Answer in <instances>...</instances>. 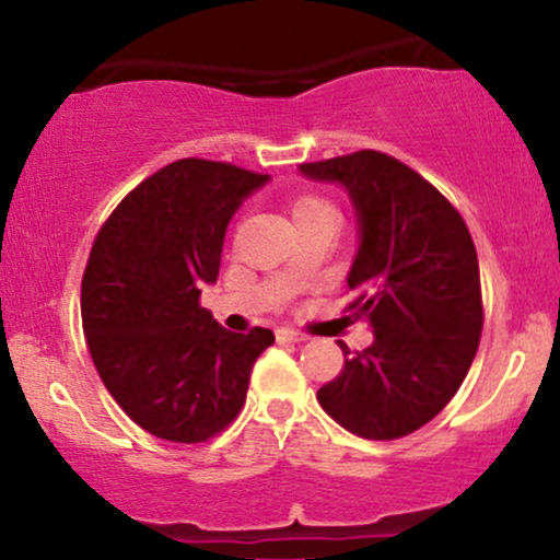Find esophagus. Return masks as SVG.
Listing matches in <instances>:
<instances>
[{
	"label": "esophagus",
	"mask_w": 560,
	"mask_h": 560,
	"mask_svg": "<svg viewBox=\"0 0 560 560\" xmlns=\"http://www.w3.org/2000/svg\"><path fill=\"white\" fill-rule=\"evenodd\" d=\"M276 339H279V342H292V345H302L305 342V334H300V331H292V329H279L276 331Z\"/></svg>",
	"instance_id": "esophagus-1"
}]
</instances>
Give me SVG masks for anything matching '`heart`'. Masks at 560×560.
<instances>
[{
	"label": "heart",
	"instance_id": "b5f03b06",
	"mask_svg": "<svg viewBox=\"0 0 560 560\" xmlns=\"http://www.w3.org/2000/svg\"><path fill=\"white\" fill-rule=\"evenodd\" d=\"M318 208H329V205H326L324 199H316V197H300V199H294L292 213L298 215V213H305V210H318Z\"/></svg>",
	"mask_w": 560,
	"mask_h": 560
}]
</instances>
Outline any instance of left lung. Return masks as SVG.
<instances>
[{
    "label": "left lung",
    "instance_id": "8db88e82",
    "mask_svg": "<svg viewBox=\"0 0 560 560\" xmlns=\"http://www.w3.org/2000/svg\"><path fill=\"white\" fill-rule=\"evenodd\" d=\"M300 173L350 197L358 223L350 307L374 331L363 352L339 342L345 369L318 389V402L347 432L397 440L453 400L477 355L481 289L471 234L432 184L382 152L302 163Z\"/></svg>",
    "mask_w": 560,
    "mask_h": 560
}]
</instances>
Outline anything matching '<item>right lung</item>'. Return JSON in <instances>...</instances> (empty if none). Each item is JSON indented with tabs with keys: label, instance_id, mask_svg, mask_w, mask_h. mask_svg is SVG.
Returning a JSON list of instances; mask_svg holds the SVG:
<instances>
[{
	"label": "right lung",
	"instance_id": "add662e5",
	"mask_svg": "<svg viewBox=\"0 0 560 560\" xmlns=\"http://www.w3.org/2000/svg\"><path fill=\"white\" fill-rule=\"evenodd\" d=\"M271 176L186 158L141 182L96 234L81 318L96 371L144 432L205 442L236 419L273 331H226L199 307L236 210Z\"/></svg>",
	"mask_w": 560,
	"mask_h": 560
}]
</instances>
